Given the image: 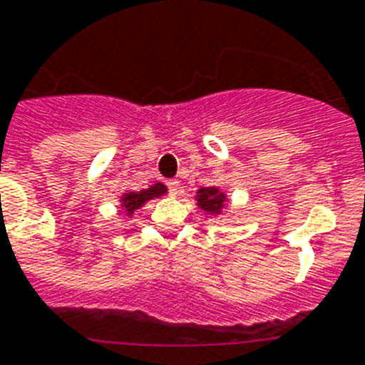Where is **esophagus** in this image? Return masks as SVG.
<instances>
[{"label": "esophagus", "mask_w": 365, "mask_h": 365, "mask_svg": "<svg viewBox=\"0 0 365 365\" xmlns=\"http://www.w3.org/2000/svg\"><path fill=\"white\" fill-rule=\"evenodd\" d=\"M168 191H170V195H180V191H182V187H180V182H178V180H170Z\"/></svg>", "instance_id": "obj_1"}]
</instances>
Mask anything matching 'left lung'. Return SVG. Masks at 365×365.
Masks as SVG:
<instances>
[{
  "instance_id": "obj_1",
  "label": "left lung",
  "mask_w": 365,
  "mask_h": 365,
  "mask_svg": "<svg viewBox=\"0 0 365 365\" xmlns=\"http://www.w3.org/2000/svg\"><path fill=\"white\" fill-rule=\"evenodd\" d=\"M197 207L205 210L207 215H220L228 203V197L218 187H201L195 195Z\"/></svg>"
}]
</instances>
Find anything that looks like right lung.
I'll use <instances>...</instances> for the list:
<instances>
[{"mask_svg": "<svg viewBox=\"0 0 365 365\" xmlns=\"http://www.w3.org/2000/svg\"><path fill=\"white\" fill-rule=\"evenodd\" d=\"M166 185L164 183H155V185H150L148 190H141V191H128V193H123L121 195V203L120 209L121 212L125 215V217H133L135 210H139L143 205L150 201V199H156V197L166 195Z\"/></svg>", "mask_w": 365, "mask_h": 365, "instance_id": "add662e5", "label": "right lung"}]
</instances>
